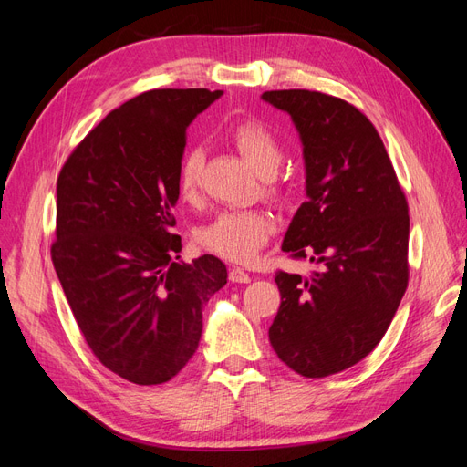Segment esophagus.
I'll return each mask as SVG.
<instances>
[{"label":"esophagus","instance_id":"34e87169","mask_svg":"<svg viewBox=\"0 0 467 467\" xmlns=\"http://www.w3.org/2000/svg\"><path fill=\"white\" fill-rule=\"evenodd\" d=\"M230 280L237 282V285H247V282H251V276H249V273L244 271V268L234 266V268H230Z\"/></svg>","mask_w":467,"mask_h":467}]
</instances>
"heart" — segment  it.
I'll return each instance as SVG.
<instances>
[{"instance_id": "obj_1", "label": "heart", "mask_w": 467, "mask_h": 467, "mask_svg": "<svg viewBox=\"0 0 467 467\" xmlns=\"http://www.w3.org/2000/svg\"><path fill=\"white\" fill-rule=\"evenodd\" d=\"M232 142L244 160L263 177H271L282 160L275 134L259 120H244L232 130ZM204 153L191 148L177 165V192L185 202L201 194ZM273 234V220L259 210H223L196 232L199 242L216 255L234 263H251Z\"/></svg>"}]
</instances>
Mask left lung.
Listing matches in <instances>:
<instances>
[{
	"label": "left lung",
	"mask_w": 467,
	"mask_h": 467,
	"mask_svg": "<svg viewBox=\"0 0 467 467\" xmlns=\"http://www.w3.org/2000/svg\"><path fill=\"white\" fill-rule=\"evenodd\" d=\"M302 140L306 202L282 251L319 263L309 276L276 273L268 329L278 358L306 378L350 368L386 335L407 288L409 214L374 124L343 99L307 89L265 91Z\"/></svg>",
	"instance_id": "1"
}]
</instances>
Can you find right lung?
Masks as SVG:
<instances>
[{
	"label": "right lung",
	"mask_w": 467,
	"mask_h": 467,
	"mask_svg": "<svg viewBox=\"0 0 467 467\" xmlns=\"http://www.w3.org/2000/svg\"><path fill=\"white\" fill-rule=\"evenodd\" d=\"M220 97L138 95L83 138L58 177L56 275L93 355L132 384H163L185 368L202 307L228 282L214 255L182 263L171 232L187 129Z\"/></svg>",
	"instance_id": "add662e5"
}]
</instances>
